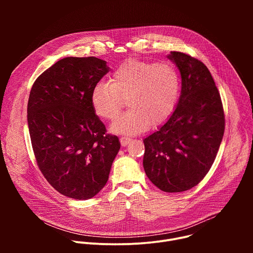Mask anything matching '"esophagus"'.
I'll use <instances>...</instances> for the list:
<instances>
[{
    "mask_svg": "<svg viewBox=\"0 0 253 253\" xmlns=\"http://www.w3.org/2000/svg\"><path fill=\"white\" fill-rule=\"evenodd\" d=\"M130 141H131V139L128 138V137H121V138H120V143H121L122 146L128 145V144L130 143Z\"/></svg>",
    "mask_w": 253,
    "mask_h": 253,
    "instance_id": "obj_1",
    "label": "esophagus"
}]
</instances>
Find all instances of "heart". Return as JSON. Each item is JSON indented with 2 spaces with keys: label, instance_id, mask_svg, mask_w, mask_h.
Returning a JSON list of instances; mask_svg holds the SVG:
<instances>
[{
  "label": "heart",
  "instance_id": "obj_1",
  "mask_svg": "<svg viewBox=\"0 0 253 253\" xmlns=\"http://www.w3.org/2000/svg\"><path fill=\"white\" fill-rule=\"evenodd\" d=\"M181 90L178 70L170 63L129 59L118 66L110 83H97L90 96L100 118L114 120L128 100L131 109L111 125L116 134L137 135L165 123L173 114Z\"/></svg>",
  "mask_w": 253,
  "mask_h": 253
}]
</instances>
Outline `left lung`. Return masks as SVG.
Wrapping results in <instances>:
<instances>
[{"label": "left lung", "mask_w": 253, "mask_h": 253, "mask_svg": "<svg viewBox=\"0 0 253 253\" xmlns=\"http://www.w3.org/2000/svg\"><path fill=\"white\" fill-rule=\"evenodd\" d=\"M181 75V95L171 117L143 140V167L165 192L196 186L210 170L224 134L225 119L217 87L207 67L181 53L168 56Z\"/></svg>", "instance_id": "obj_1"}]
</instances>
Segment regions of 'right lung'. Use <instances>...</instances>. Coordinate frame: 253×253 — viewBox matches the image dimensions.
I'll return each mask as SVG.
<instances>
[{
  "mask_svg": "<svg viewBox=\"0 0 253 253\" xmlns=\"http://www.w3.org/2000/svg\"><path fill=\"white\" fill-rule=\"evenodd\" d=\"M109 72L96 57H67L37 78L28 101L34 154L47 181L78 200L94 197L107 183L120 149L106 134L90 101L93 87Z\"/></svg>",
  "mask_w": 253,
  "mask_h": 253,
  "instance_id": "right-lung-1",
  "label": "right lung"
}]
</instances>
